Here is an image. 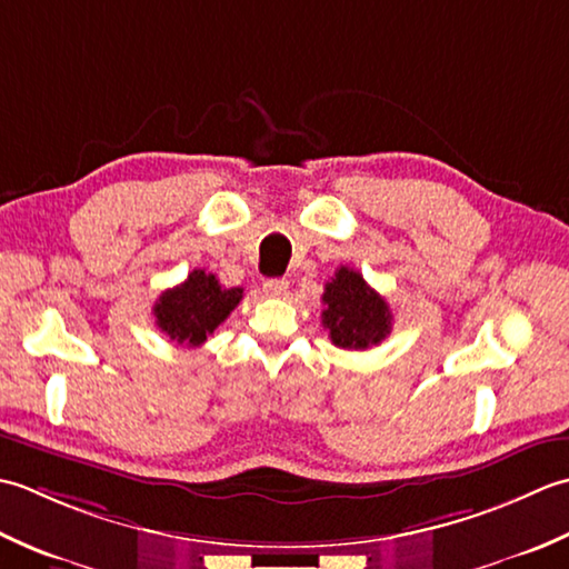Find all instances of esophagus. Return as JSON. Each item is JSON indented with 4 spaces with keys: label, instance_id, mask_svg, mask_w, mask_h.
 <instances>
[{
    "label": "esophagus",
    "instance_id": "obj_1",
    "mask_svg": "<svg viewBox=\"0 0 569 569\" xmlns=\"http://www.w3.org/2000/svg\"><path fill=\"white\" fill-rule=\"evenodd\" d=\"M287 287H289V282L284 280V277H274V280H264L262 292L268 297H284Z\"/></svg>",
    "mask_w": 569,
    "mask_h": 569
}]
</instances>
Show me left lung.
I'll use <instances>...</instances> for the list:
<instances>
[{
  "label": "left lung",
  "mask_w": 569,
  "mask_h": 569,
  "mask_svg": "<svg viewBox=\"0 0 569 569\" xmlns=\"http://www.w3.org/2000/svg\"><path fill=\"white\" fill-rule=\"evenodd\" d=\"M321 301V323L339 349L366 351L378 346L392 329L388 301L356 270H336L333 280L323 287Z\"/></svg>",
  "instance_id": "left-lung-1"
}]
</instances>
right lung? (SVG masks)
Here are the masks:
<instances>
[{
  "label": "right lung",
  "instance_id": "obj_1",
  "mask_svg": "<svg viewBox=\"0 0 569 569\" xmlns=\"http://www.w3.org/2000/svg\"><path fill=\"white\" fill-rule=\"evenodd\" d=\"M242 299L240 287H220L218 277L193 270L181 284L161 292L154 301L157 327L171 341L196 349L228 319Z\"/></svg>",
  "mask_w": 569,
  "mask_h": 569
}]
</instances>
